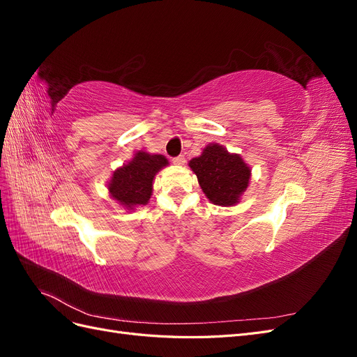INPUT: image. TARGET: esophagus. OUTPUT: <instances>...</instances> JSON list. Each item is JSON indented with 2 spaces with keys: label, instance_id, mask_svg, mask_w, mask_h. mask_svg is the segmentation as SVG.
I'll return each instance as SVG.
<instances>
[{
  "label": "esophagus",
  "instance_id": "34e87169",
  "mask_svg": "<svg viewBox=\"0 0 357 357\" xmlns=\"http://www.w3.org/2000/svg\"><path fill=\"white\" fill-rule=\"evenodd\" d=\"M185 162H186L185 156H177V158L172 159V164H174V165H178V167H183V165H185Z\"/></svg>",
  "mask_w": 357,
  "mask_h": 357
}]
</instances>
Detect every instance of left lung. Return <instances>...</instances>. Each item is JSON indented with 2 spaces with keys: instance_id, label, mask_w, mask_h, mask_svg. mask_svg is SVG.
I'll return each mask as SVG.
<instances>
[{
  "instance_id": "1",
  "label": "left lung",
  "mask_w": 357,
  "mask_h": 357,
  "mask_svg": "<svg viewBox=\"0 0 357 357\" xmlns=\"http://www.w3.org/2000/svg\"><path fill=\"white\" fill-rule=\"evenodd\" d=\"M198 183L210 202L220 207H232L240 202L252 177V168L236 153L211 143L202 153L189 160Z\"/></svg>"
}]
</instances>
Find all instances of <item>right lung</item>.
Listing matches in <instances>:
<instances>
[{
  "label": "right lung",
  "mask_w": 357,
  "mask_h": 357,
  "mask_svg": "<svg viewBox=\"0 0 357 357\" xmlns=\"http://www.w3.org/2000/svg\"><path fill=\"white\" fill-rule=\"evenodd\" d=\"M169 165L164 155L147 153L144 150L134 153V158L113 171L107 183L110 197L125 210H135L146 205L153 193V180L158 172Z\"/></svg>",
  "instance_id": "1"
}]
</instances>
